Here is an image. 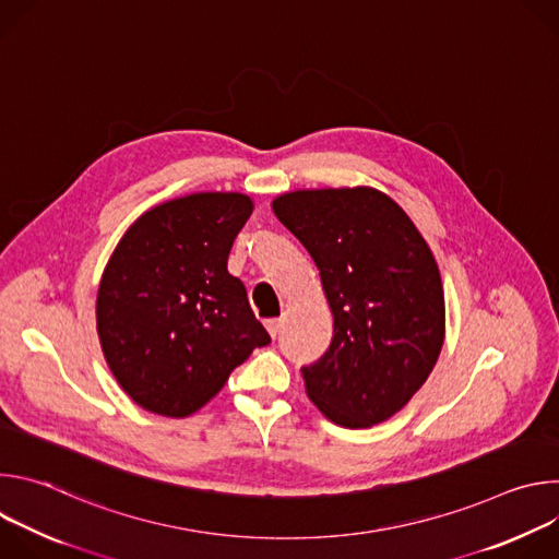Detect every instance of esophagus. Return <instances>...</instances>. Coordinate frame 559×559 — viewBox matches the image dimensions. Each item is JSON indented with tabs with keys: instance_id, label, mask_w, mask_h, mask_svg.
Returning <instances> with one entry per match:
<instances>
[{
	"instance_id": "34e87169",
	"label": "esophagus",
	"mask_w": 559,
	"mask_h": 559,
	"mask_svg": "<svg viewBox=\"0 0 559 559\" xmlns=\"http://www.w3.org/2000/svg\"><path fill=\"white\" fill-rule=\"evenodd\" d=\"M265 328H267L270 336H272V338H276V334L281 332V321H278V318H272V321H267V323H265Z\"/></svg>"
}]
</instances>
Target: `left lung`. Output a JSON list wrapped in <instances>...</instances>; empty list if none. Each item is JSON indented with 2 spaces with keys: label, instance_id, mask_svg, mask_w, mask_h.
<instances>
[{
  "label": "left lung",
  "instance_id": "obj_1",
  "mask_svg": "<svg viewBox=\"0 0 559 559\" xmlns=\"http://www.w3.org/2000/svg\"><path fill=\"white\" fill-rule=\"evenodd\" d=\"M272 210L313 259L334 316L330 349L300 369L309 401L347 429L389 420L444 343L442 278L427 241L367 186L285 192Z\"/></svg>",
  "mask_w": 559,
  "mask_h": 559
}]
</instances>
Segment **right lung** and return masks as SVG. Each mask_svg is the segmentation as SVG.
<instances>
[{"instance_id":"obj_1","label":"right lung","mask_w":559,"mask_h":559,"mask_svg":"<svg viewBox=\"0 0 559 559\" xmlns=\"http://www.w3.org/2000/svg\"><path fill=\"white\" fill-rule=\"evenodd\" d=\"M252 210L241 192H194L150 207L117 243L97 292V334L112 376L145 412L192 416L270 343L227 272Z\"/></svg>"}]
</instances>
